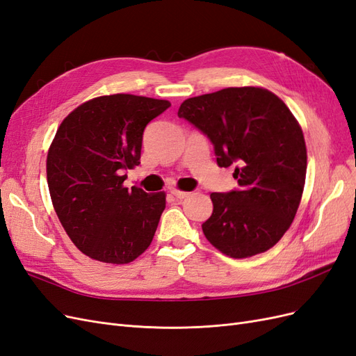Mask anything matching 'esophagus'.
Segmentation results:
<instances>
[{"label":"esophagus","instance_id":"obj_1","mask_svg":"<svg viewBox=\"0 0 356 356\" xmlns=\"http://www.w3.org/2000/svg\"><path fill=\"white\" fill-rule=\"evenodd\" d=\"M170 193H172V195H174L177 199H186V197L190 196L188 191H181V190H177V188H172Z\"/></svg>","mask_w":356,"mask_h":356}]
</instances>
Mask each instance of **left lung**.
I'll use <instances>...</instances> for the list:
<instances>
[{
	"mask_svg": "<svg viewBox=\"0 0 356 356\" xmlns=\"http://www.w3.org/2000/svg\"><path fill=\"white\" fill-rule=\"evenodd\" d=\"M213 145L220 168L234 165L239 188L212 193L202 224L222 254L246 258L270 250L293 222L303 195V131L282 99L261 88H227L186 99L178 110Z\"/></svg>",
	"mask_w": 356,
	"mask_h": 356,
	"instance_id": "obj_1",
	"label": "left lung"
}]
</instances>
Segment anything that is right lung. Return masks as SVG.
<instances>
[{"label": "right lung", "mask_w": 356, "mask_h": 356, "mask_svg": "<svg viewBox=\"0 0 356 356\" xmlns=\"http://www.w3.org/2000/svg\"><path fill=\"white\" fill-rule=\"evenodd\" d=\"M169 101L117 93L77 106L49 148L47 184L53 208L74 245L102 263L127 264L152 243L165 191L123 187L141 161L145 126Z\"/></svg>", "instance_id": "obj_1"}]
</instances>
